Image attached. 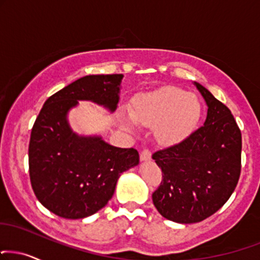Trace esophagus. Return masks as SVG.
Returning a JSON list of instances; mask_svg holds the SVG:
<instances>
[{"instance_id":"1","label":"esophagus","mask_w":260,"mask_h":260,"mask_svg":"<svg viewBox=\"0 0 260 260\" xmlns=\"http://www.w3.org/2000/svg\"><path fill=\"white\" fill-rule=\"evenodd\" d=\"M151 158V152L148 149H144L142 152H140V160L142 161H149Z\"/></svg>"}]
</instances>
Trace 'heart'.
Masks as SVG:
<instances>
[{"mask_svg": "<svg viewBox=\"0 0 260 260\" xmlns=\"http://www.w3.org/2000/svg\"><path fill=\"white\" fill-rule=\"evenodd\" d=\"M200 116L201 104L196 95L167 86L137 96L131 105V114L121 111L118 121L127 131H134L137 124L152 127L156 140L171 145L189 136Z\"/></svg>", "mask_w": 260, "mask_h": 260, "instance_id": "b5f03b06", "label": "heart"}]
</instances>
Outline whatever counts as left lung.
I'll use <instances>...</instances> for the list:
<instances>
[{"instance_id":"obj_1","label":"left lung","mask_w":260,"mask_h":260,"mask_svg":"<svg viewBox=\"0 0 260 260\" xmlns=\"http://www.w3.org/2000/svg\"><path fill=\"white\" fill-rule=\"evenodd\" d=\"M193 83L208 106L205 123L152 155L164 178L152 202L162 217L181 224L199 223L223 207L241 173L242 138L235 118L208 89Z\"/></svg>"}]
</instances>
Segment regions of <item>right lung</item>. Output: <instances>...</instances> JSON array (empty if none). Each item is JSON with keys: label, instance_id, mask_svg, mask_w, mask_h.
Wrapping results in <instances>:
<instances>
[{"label": "right lung", "instance_id": "add662e5", "mask_svg": "<svg viewBox=\"0 0 260 260\" xmlns=\"http://www.w3.org/2000/svg\"><path fill=\"white\" fill-rule=\"evenodd\" d=\"M122 74L88 75L46 100L29 144L30 181L36 198L52 213L81 219L102 209L115 192L118 178L139 164L136 149H121L102 137L79 136L68 112L89 100L116 110Z\"/></svg>", "mask_w": 260, "mask_h": 260}]
</instances>
